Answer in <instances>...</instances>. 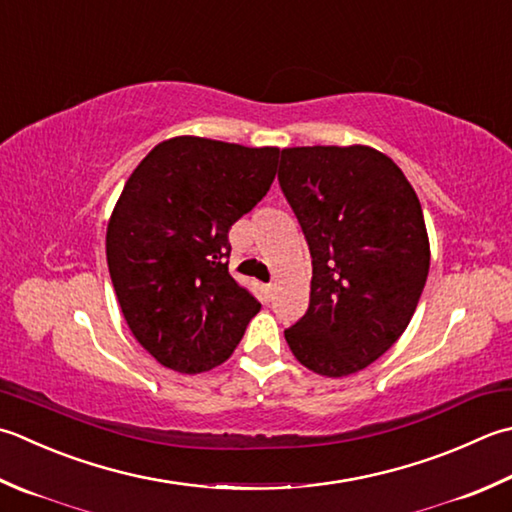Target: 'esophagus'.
I'll use <instances>...</instances> for the list:
<instances>
[{"label": "esophagus", "mask_w": 512, "mask_h": 512, "mask_svg": "<svg viewBox=\"0 0 512 512\" xmlns=\"http://www.w3.org/2000/svg\"><path fill=\"white\" fill-rule=\"evenodd\" d=\"M262 290H264L266 299H273V295H275V286H273V284H264V286H262Z\"/></svg>", "instance_id": "34e87169"}]
</instances>
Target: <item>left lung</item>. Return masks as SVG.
Segmentation results:
<instances>
[{
  "mask_svg": "<svg viewBox=\"0 0 512 512\" xmlns=\"http://www.w3.org/2000/svg\"><path fill=\"white\" fill-rule=\"evenodd\" d=\"M277 179L313 257L308 310L284 337L313 373L353 375L402 337L422 297V204L370 146L284 148Z\"/></svg>",
  "mask_w": 512,
  "mask_h": 512,
  "instance_id": "8db88e82",
  "label": "left lung"
}]
</instances>
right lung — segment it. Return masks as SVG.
<instances>
[{"mask_svg": "<svg viewBox=\"0 0 512 512\" xmlns=\"http://www.w3.org/2000/svg\"><path fill=\"white\" fill-rule=\"evenodd\" d=\"M279 148L173 137L142 159L106 230L130 333L159 364L195 375L233 355L262 304L228 273V230L268 193Z\"/></svg>", "mask_w": 512, "mask_h": 512, "instance_id": "right-lung-1", "label": "right lung"}]
</instances>
